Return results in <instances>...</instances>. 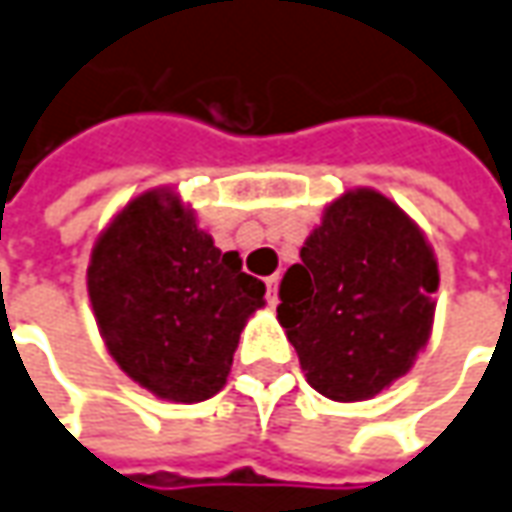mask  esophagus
Returning <instances> with one entry per match:
<instances>
[{"label":"esophagus","mask_w":512,"mask_h":512,"mask_svg":"<svg viewBox=\"0 0 512 512\" xmlns=\"http://www.w3.org/2000/svg\"><path fill=\"white\" fill-rule=\"evenodd\" d=\"M267 301L276 307L279 304V276H270L267 279Z\"/></svg>","instance_id":"esophagus-1"}]
</instances>
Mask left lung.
<instances>
[{"label": "left lung", "instance_id": "obj_1", "mask_svg": "<svg viewBox=\"0 0 512 512\" xmlns=\"http://www.w3.org/2000/svg\"><path fill=\"white\" fill-rule=\"evenodd\" d=\"M437 256L417 222L375 188L346 191L312 228L279 287V324L307 383L335 403L389 389L434 327Z\"/></svg>", "mask_w": 512, "mask_h": 512}]
</instances>
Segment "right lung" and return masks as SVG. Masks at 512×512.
I'll use <instances>...</instances> for the list:
<instances>
[{"label":"right lung","mask_w":512,"mask_h":512,"mask_svg":"<svg viewBox=\"0 0 512 512\" xmlns=\"http://www.w3.org/2000/svg\"><path fill=\"white\" fill-rule=\"evenodd\" d=\"M95 324L120 369L171 403H202L231 375L233 352L264 284L236 250L216 248L171 188L129 200L87 267Z\"/></svg>","instance_id":"1"}]
</instances>
